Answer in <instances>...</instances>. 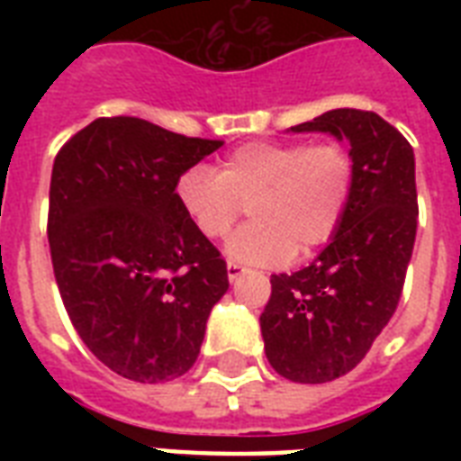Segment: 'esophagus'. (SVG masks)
Instances as JSON below:
<instances>
[{"mask_svg": "<svg viewBox=\"0 0 461 461\" xmlns=\"http://www.w3.org/2000/svg\"><path fill=\"white\" fill-rule=\"evenodd\" d=\"M246 273V267L244 266H239V263H227V277H230V282H237L241 275Z\"/></svg>", "mask_w": 461, "mask_h": 461, "instance_id": "obj_1", "label": "esophagus"}]
</instances>
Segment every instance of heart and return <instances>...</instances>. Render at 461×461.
Listing matches in <instances>:
<instances>
[{
	"mask_svg": "<svg viewBox=\"0 0 461 461\" xmlns=\"http://www.w3.org/2000/svg\"><path fill=\"white\" fill-rule=\"evenodd\" d=\"M354 186L351 155L337 143H273L237 148L210 167H191L176 181V203L205 239H222L249 203L251 222L224 246L231 263L285 266L332 239Z\"/></svg>",
	"mask_w": 461,
	"mask_h": 461,
	"instance_id": "1",
	"label": "heart"
}]
</instances>
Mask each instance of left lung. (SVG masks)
Listing matches in <instances>:
<instances>
[{"label":"left lung","instance_id":"1","mask_svg":"<svg viewBox=\"0 0 461 461\" xmlns=\"http://www.w3.org/2000/svg\"><path fill=\"white\" fill-rule=\"evenodd\" d=\"M289 131L347 140L354 162L337 231L311 266L270 277L260 313L270 366L315 385L361 364L400 303L419 220L414 150L375 112L330 110Z\"/></svg>","mask_w":461,"mask_h":461}]
</instances>
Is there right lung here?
<instances>
[{"instance_id": "1", "label": "right lung", "mask_w": 461, "mask_h": 461, "mask_svg": "<svg viewBox=\"0 0 461 461\" xmlns=\"http://www.w3.org/2000/svg\"><path fill=\"white\" fill-rule=\"evenodd\" d=\"M220 146L139 117H103L54 158L47 239L57 287L86 347L122 378L184 375L230 289L220 251L174 191Z\"/></svg>"}]
</instances>
